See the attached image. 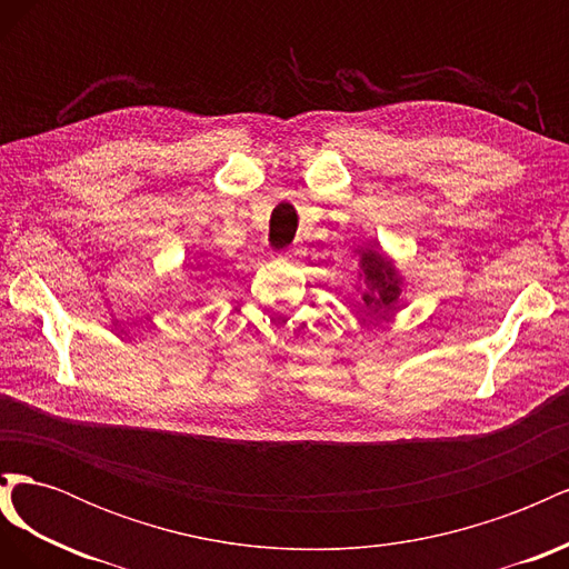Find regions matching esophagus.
I'll return each instance as SVG.
<instances>
[{
  "mask_svg": "<svg viewBox=\"0 0 569 569\" xmlns=\"http://www.w3.org/2000/svg\"><path fill=\"white\" fill-rule=\"evenodd\" d=\"M297 256H299V251H282L280 261H297Z\"/></svg>",
  "mask_w": 569,
  "mask_h": 569,
  "instance_id": "1",
  "label": "esophagus"
}]
</instances>
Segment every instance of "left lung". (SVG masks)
<instances>
[{
  "mask_svg": "<svg viewBox=\"0 0 569 569\" xmlns=\"http://www.w3.org/2000/svg\"><path fill=\"white\" fill-rule=\"evenodd\" d=\"M360 272L358 278L363 280V303L368 308L370 316H389L396 311L401 299V287L403 278L401 272L396 270L391 258L380 249V247H360Z\"/></svg>",
  "mask_w": 569,
  "mask_h": 569,
  "instance_id": "1",
  "label": "left lung"
}]
</instances>
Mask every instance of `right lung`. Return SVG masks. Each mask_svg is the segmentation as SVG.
I'll return each mask as SVG.
<instances>
[{
	"mask_svg": "<svg viewBox=\"0 0 569 569\" xmlns=\"http://www.w3.org/2000/svg\"><path fill=\"white\" fill-rule=\"evenodd\" d=\"M194 266H197V270H201V268H206V263H203V261H197V263H194Z\"/></svg>",
	"mask_w": 569,
	"mask_h": 569,
	"instance_id": "1",
	"label": "right lung"
}]
</instances>
